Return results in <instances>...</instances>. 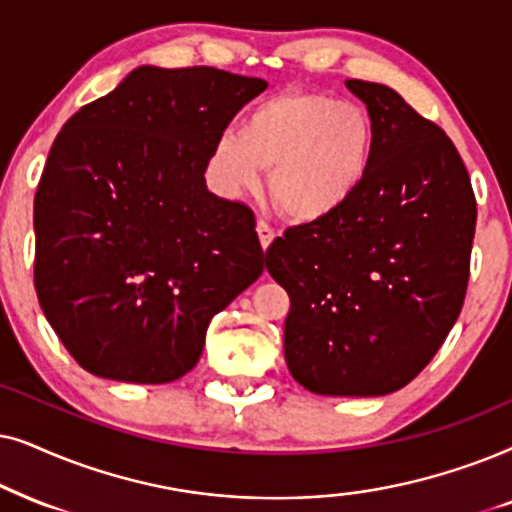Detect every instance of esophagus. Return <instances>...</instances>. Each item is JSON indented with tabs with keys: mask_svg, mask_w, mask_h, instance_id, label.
<instances>
[{
	"mask_svg": "<svg viewBox=\"0 0 512 512\" xmlns=\"http://www.w3.org/2000/svg\"><path fill=\"white\" fill-rule=\"evenodd\" d=\"M255 229H257V236H260V243H262V248L267 250L269 245L274 243V238H276V231L271 229L269 224L264 222V220H257V227H255Z\"/></svg>",
	"mask_w": 512,
	"mask_h": 512,
	"instance_id": "34e87169",
	"label": "esophagus"
}]
</instances>
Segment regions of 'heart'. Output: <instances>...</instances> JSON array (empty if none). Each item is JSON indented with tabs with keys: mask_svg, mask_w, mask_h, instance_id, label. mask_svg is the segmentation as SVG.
I'll list each match as a JSON object with an SVG mask.
<instances>
[{
	"mask_svg": "<svg viewBox=\"0 0 512 512\" xmlns=\"http://www.w3.org/2000/svg\"><path fill=\"white\" fill-rule=\"evenodd\" d=\"M377 149V126L365 107L332 95L283 91L252 105L241 128L215 142L213 175L224 194L241 196L262 185L292 222L335 215L365 185Z\"/></svg>",
	"mask_w": 512,
	"mask_h": 512,
	"instance_id": "b5f03b06",
	"label": "heart"
}]
</instances>
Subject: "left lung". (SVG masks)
I'll return each mask as SVG.
<instances>
[{
	"mask_svg": "<svg viewBox=\"0 0 512 512\" xmlns=\"http://www.w3.org/2000/svg\"><path fill=\"white\" fill-rule=\"evenodd\" d=\"M377 126L360 192L285 229L267 269L290 295L285 363L318 395H386L417 377L459 318L475 194L454 142L393 88L349 79Z\"/></svg>",
	"mask_w": 512,
	"mask_h": 512,
	"instance_id": "8db88e82",
	"label": "left lung"
}]
</instances>
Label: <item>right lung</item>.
<instances>
[{
	"mask_svg": "<svg viewBox=\"0 0 512 512\" xmlns=\"http://www.w3.org/2000/svg\"><path fill=\"white\" fill-rule=\"evenodd\" d=\"M267 81L142 65L72 114L34 194V288L86 372L168 384L264 271L255 215L208 192L215 142Z\"/></svg>",
	"mask_w": 512,
	"mask_h": 512,
	"instance_id": "add662e5",
	"label": "right lung"
}]
</instances>
